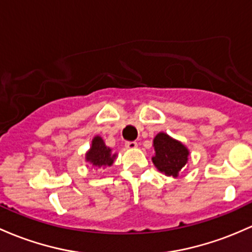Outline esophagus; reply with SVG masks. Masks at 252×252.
<instances>
[{"mask_svg": "<svg viewBox=\"0 0 252 252\" xmlns=\"http://www.w3.org/2000/svg\"><path fill=\"white\" fill-rule=\"evenodd\" d=\"M126 148H130V150H133V148H136L137 147V142L136 141H126Z\"/></svg>", "mask_w": 252, "mask_h": 252, "instance_id": "1", "label": "esophagus"}]
</instances>
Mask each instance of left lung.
Segmentation results:
<instances>
[{"mask_svg": "<svg viewBox=\"0 0 252 252\" xmlns=\"http://www.w3.org/2000/svg\"><path fill=\"white\" fill-rule=\"evenodd\" d=\"M156 156L152 158L153 164L168 176L176 177L182 166L189 159V150L169 135L159 133L153 140Z\"/></svg>", "mask_w": 252, "mask_h": 252, "instance_id": "1", "label": "left lung"}]
</instances>
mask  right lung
I'll list each match as a JSON object with an SVG mask.
<instances>
[{
	"mask_svg": "<svg viewBox=\"0 0 252 252\" xmlns=\"http://www.w3.org/2000/svg\"><path fill=\"white\" fill-rule=\"evenodd\" d=\"M116 155H111V148L106 147L104 140L100 136H95L92 142L91 151L87 153V160L91 161L94 166L111 165Z\"/></svg>",
	"mask_w": 252,
	"mask_h": 252,
	"instance_id": "obj_1",
	"label": "right lung"
}]
</instances>
